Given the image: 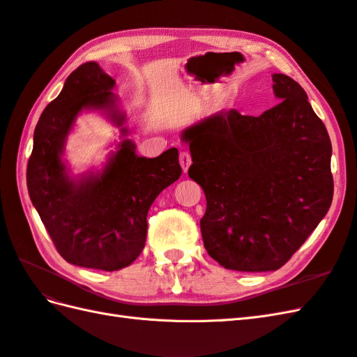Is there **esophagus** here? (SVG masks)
Instances as JSON below:
<instances>
[{"label":"esophagus","mask_w":357,"mask_h":357,"mask_svg":"<svg viewBox=\"0 0 357 357\" xmlns=\"http://www.w3.org/2000/svg\"><path fill=\"white\" fill-rule=\"evenodd\" d=\"M178 160H180L181 168H183V172H188L190 163H192V158H190V154L188 151H180Z\"/></svg>","instance_id":"34e87169"}]
</instances>
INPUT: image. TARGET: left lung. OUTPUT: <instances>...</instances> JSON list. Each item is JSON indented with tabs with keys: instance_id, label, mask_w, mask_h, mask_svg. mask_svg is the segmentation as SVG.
I'll use <instances>...</instances> for the list:
<instances>
[{
	"instance_id": "left-lung-1",
	"label": "left lung",
	"mask_w": 357,
	"mask_h": 357,
	"mask_svg": "<svg viewBox=\"0 0 357 357\" xmlns=\"http://www.w3.org/2000/svg\"><path fill=\"white\" fill-rule=\"evenodd\" d=\"M282 101L260 116L222 110L183 133L203 188L208 256L234 271H275L324 218L333 198L332 144L301 86L273 75Z\"/></svg>"
}]
</instances>
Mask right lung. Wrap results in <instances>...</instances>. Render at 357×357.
<instances>
[{
  "label": "right lung",
  "mask_w": 357,
  "mask_h": 357,
  "mask_svg": "<svg viewBox=\"0 0 357 357\" xmlns=\"http://www.w3.org/2000/svg\"><path fill=\"white\" fill-rule=\"evenodd\" d=\"M113 84L97 62L69 74L59 97L42 112L27 165L30 199L59 255L73 265L102 271H118L141 255L150 206L181 176L177 149L146 159L135 154L130 141L121 144L100 176L78 181L66 176L60 154L78 113L107 109L123 124Z\"/></svg>",
  "instance_id": "obj_1"
}]
</instances>
